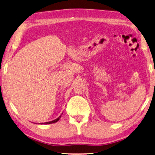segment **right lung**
Returning <instances> with one entry per match:
<instances>
[{
    "label": "right lung",
    "instance_id": "1",
    "mask_svg": "<svg viewBox=\"0 0 155 155\" xmlns=\"http://www.w3.org/2000/svg\"><path fill=\"white\" fill-rule=\"evenodd\" d=\"M61 115L57 119H54V120H52V121H48V122H45V123H41V124H51L56 123V122H57L59 120V119L61 118Z\"/></svg>",
    "mask_w": 155,
    "mask_h": 155
}]
</instances>
